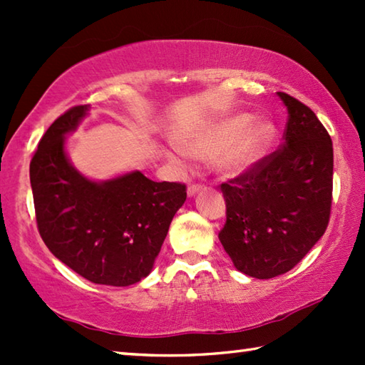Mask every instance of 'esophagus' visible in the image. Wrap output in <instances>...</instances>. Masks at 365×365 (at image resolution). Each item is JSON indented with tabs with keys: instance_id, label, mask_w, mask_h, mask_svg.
Instances as JSON below:
<instances>
[{
	"instance_id": "1",
	"label": "esophagus",
	"mask_w": 365,
	"mask_h": 365,
	"mask_svg": "<svg viewBox=\"0 0 365 365\" xmlns=\"http://www.w3.org/2000/svg\"><path fill=\"white\" fill-rule=\"evenodd\" d=\"M202 187H203L202 184H190L189 187H187V195H189V197L195 195V193H197L200 189H202Z\"/></svg>"
}]
</instances>
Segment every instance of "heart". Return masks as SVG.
I'll return each instance as SVG.
<instances>
[{
    "instance_id": "heart-1",
    "label": "heart",
    "mask_w": 365,
    "mask_h": 365,
    "mask_svg": "<svg viewBox=\"0 0 365 365\" xmlns=\"http://www.w3.org/2000/svg\"><path fill=\"white\" fill-rule=\"evenodd\" d=\"M252 116L237 113L214 124L195 140L184 146V153L198 159H211L219 173L240 175L264 158L274 140V128L266 121H255ZM173 162L180 163L178 158Z\"/></svg>"
}]
</instances>
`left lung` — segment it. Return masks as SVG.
<instances>
[{
  "label": "left lung",
  "mask_w": 365,
  "mask_h": 365,
  "mask_svg": "<svg viewBox=\"0 0 365 365\" xmlns=\"http://www.w3.org/2000/svg\"><path fill=\"white\" fill-rule=\"evenodd\" d=\"M285 143L220 184L227 220L219 240L237 271L282 276L328 228L332 205V140L317 115L287 93Z\"/></svg>",
  "instance_id": "8db88e82"
}]
</instances>
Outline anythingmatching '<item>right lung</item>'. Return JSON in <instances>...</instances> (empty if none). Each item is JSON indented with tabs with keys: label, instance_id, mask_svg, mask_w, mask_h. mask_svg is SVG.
I'll return each instance as SVG.
<instances>
[{
	"label": "right lung",
	"instance_id": "1",
	"mask_svg": "<svg viewBox=\"0 0 365 365\" xmlns=\"http://www.w3.org/2000/svg\"><path fill=\"white\" fill-rule=\"evenodd\" d=\"M89 106L56 118L29 163L37 230L58 259L98 285L128 287L151 272L176 211L182 182H155L132 172L94 182L73 168L64 153Z\"/></svg>",
	"mask_w": 365,
	"mask_h": 365
}]
</instances>
